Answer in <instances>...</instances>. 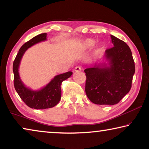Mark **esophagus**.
<instances>
[{
  "label": "esophagus",
  "instance_id": "34e87169",
  "mask_svg": "<svg viewBox=\"0 0 149 149\" xmlns=\"http://www.w3.org/2000/svg\"><path fill=\"white\" fill-rule=\"evenodd\" d=\"M74 71H75V72H81V68L79 67V66H76V67L75 68Z\"/></svg>",
  "mask_w": 149,
  "mask_h": 149
}]
</instances>
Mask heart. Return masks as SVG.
Instances as JSON below:
<instances>
[{
    "instance_id": "b5f03b06",
    "label": "heart",
    "mask_w": 149,
    "mask_h": 149,
    "mask_svg": "<svg viewBox=\"0 0 149 149\" xmlns=\"http://www.w3.org/2000/svg\"><path fill=\"white\" fill-rule=\"evenodd\" d=\"M95 45V41L92 39H87L80 44V49L82 50H87L91 49Z\"/></svg>"
}]
</instances>
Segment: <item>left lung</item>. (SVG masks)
<instances>
[{
	"instance_id": "obj_1",
	"label": "left lung",
	"mask_w": 149,
	"mask_h": 149,
	"mask_svg": "<svg viewBox=\"0 0 149 149\" xmlns=\"http://www.w3.org/2000/svg\"><path fill=\"white\" fill-rule=\"evenodd\" d=\"M114 47L105 50L106 62H96L84 70L86 75L85 93L92 102L114 105L129 93L135 74V63L129 46L110 35Z\"/></svg>"
}]
</instances>
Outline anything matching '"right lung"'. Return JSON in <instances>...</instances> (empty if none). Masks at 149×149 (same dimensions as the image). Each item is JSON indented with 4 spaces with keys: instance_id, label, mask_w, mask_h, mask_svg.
Listing matches in <instances>:
<instances>
[{
    "instance_id": "obj_1",
    "label": "right lung",
    "mask_w": 149,
    "mask_h": 149,
    "mask_svg": "<svg viewBox=\"0 0 149 149\" xmlns=\"http://www.w3.org/2000/svg\"><path fill=\"white\" fill-rule=\"evenodd\" d=\"M47 33H41L34 37L20 48L13 63L14 85L17 94L29 107L34 109H47L54 107L61 99V84L72 75V72L55 76L46 86L34 91L27 87L20 79L19 67L20 62L26 50L33 45L47 40Z\"/></svg>"
}]
</instances>
